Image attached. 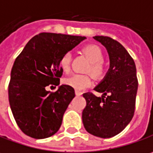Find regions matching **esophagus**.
Instances as JSON below:
<instances>
[{
  "label": "esophagus",
  "instance_id": "34e87169",
  "mask_svg": "<svg viewBox=\"0 0 153 153\" xmlns=\"http://www.w3.org/2000/svg\"><path fill=\"white\" fill-rule=\"evenodd\" d=\"M82 94H83V93H82L81 91H79V90H75V94H76L77 96H80Z\"/></svg>",
  "mask_w": 153,
  "mask_h": 153
}]
</instances>
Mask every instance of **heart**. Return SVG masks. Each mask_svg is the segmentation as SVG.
<instances>
[{"mask_svg":"<svg viewBox=\"0 0 153 153\" xmlns=\"http://www.w3.org/2000/svg\"><path fill=\"white\" fill-rule=\"evenodd\" d=\"M82 52L85 56L89 59L91 64L88 68V72H90L95 78L102 79L105 76L107 73V66L103 60L104 53L100 48L94 44L86 45L83 48ZM71 53H66L59 59V67L64 73H68L71 67ZM64 83L70 85L75 89L81 90L92 85V79L86 74H73L71 76L64 79Z\"/></svg>","mask_w":153,"mask_h":153,"instance_id":"b5f03b06","label":"heart"}]
</instances>
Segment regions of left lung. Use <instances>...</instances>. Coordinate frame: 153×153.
<instances>
[{"mask_svg":"<svg viewBox=\"0 0 153 153\" xmlns=\"http://www.w3.org/2000/svg\"><path fill=\"white\" fill-rule=\"evenodd\" d=\"M108 52L110 69L94 90L103 93L97 97L91 92L83 94L86 105L82 121L89 133L103 139L119 134L134 116L138 78L133 59L120 42L107 36H94Z\"/></svg>","mask_w":153,"mask_h":153,"instance_id":"8db88e82","label":"left lung"}]
</instances>
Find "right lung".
<instances>
[{"label": "right lung", "mask_w": 153, "mask_h": 153, "mask_svg": "<svg viewBox=\"0 0 153 153\" xmlns=\"http://www.w3.org/2000/svg\"><path fill=\"white\" fill-rule=\"evenodd\" d=\"M85 37L41 33L27 42L14 60L8 84V100L16 124L33 139H46L59 129L74 87L61 85L55 92L47 87L59 84L61 56Z\"/></svg>", "instance_id": "1"}]
</instances>
